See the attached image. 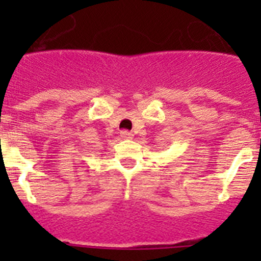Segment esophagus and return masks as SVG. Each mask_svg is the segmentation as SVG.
<instances>
[{
  "label": "esophagus",
  "mask_w": 261,
  "mask_h": 261,
  "mask_svg": "<svg viewBox=\"0 0 261 261\" xmlns=\"http://www.w3.org/2000/svg\"><path fill=\"white\" fill-rule=\"evenodd\" d=\"M120 137L124 138V140H129V138L133 137V135L130 132H128V130H123V132L120 133Z\"/></svg>",
  "instance_id": "esophagus-1"
}]
</instances>
